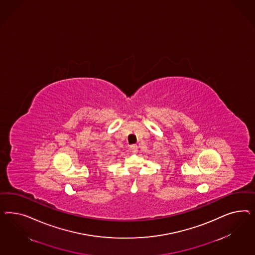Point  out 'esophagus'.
Returning a JSON list of instances; mask_svg holds the SVG:
<instances>
[{
  "label": "esophagus",
  "mask_w": 255,
  "mask_h": 255,
  "mask_svg": "<svg viewBox=\"0 0 255 255\" xmlns=\"http://www.w3.org/2000/svg\"><path fill=\"white\" fill-rule=\"evenodd\" d=\"M131 152H132L133 154H136V153H137V151H138V149H137V146H136V145H131Z\"/></svg>",
  "instance_id": "esophagus-1"
}]
</instances>
